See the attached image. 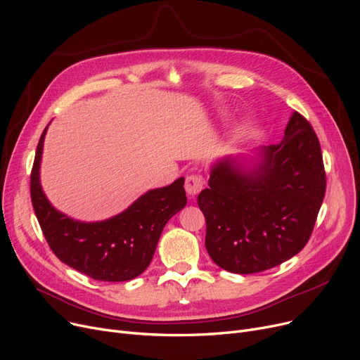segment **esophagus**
<instances>
[{
    "mask_svg": "<svg viewBox=\"0 0 360 360\" xmlns=\"http://www.w3.org/2000/svg\"><path fill=\"white\" fill-rule=\"evenodd\" d=\"M204 186V181L202 176L200 174H191L188 175L185 179V191L190 197H195L201 193Z\"/></svg>",
    "mask_w": 360,
    "mask_h": 360,
    "instance_id": "1",
    "label": "esophagus"
}]
</instances>
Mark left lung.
I'll use <instances>...</instances> for the list:
<instances>
[{"mask_svg":"<svg viewBox=\"0 0 360 360\" xmlns=\"http://www.w3.org/2000/svg\"><path fill=\"white\" fill-rule=\"evenodd\" d=\"M242 170L213 166L197 198L205 217V250L226 271L251 274L280 266L308 243L326 195L321 146L308 120L293 110L281 143Z\"/></svg>","mask_w":360,"mask_h":360,"instance_id":"left-lung-1","label":"left lung"}]
</instances>
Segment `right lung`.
Returning <instances> with one entry per match:
<instances>
[{
	"label": "right lung",
	"mask_w": 360,
	"mask_h": 360,
	"mask_svg": "<svg viewBox=\"0 0 360 360\" xmlns=\"http://www.w3.org/2000/svg\"><path fill=\"white\" fill-rule=\"evenodd\" d=\"M46 128L36 148L30 198L49 248L67 266L94 280L136 278L148 267L167 220L186 204L184 178L146 193L112 219L94 223L72 220L53 209L41 186L39 163Z\"/></svg>",
	"instance_id": "right-lung-1"
}]
</instances>
